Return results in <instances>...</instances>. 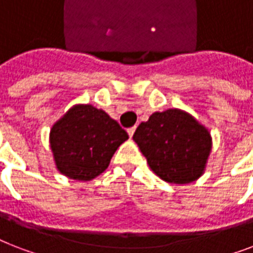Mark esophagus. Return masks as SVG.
Here are the masks:
<instances>
[{
    "instance_id": "esophagus-1",
    "label": "esophagus",
    "mask_w": 253,
    "mask_h": 253,
    "mask_svg": "<svg viewBox=\"0 0 253 253\" xmlns=\"http://www.w3.org/2000/svg\"><path fill=\"white\" fill-rule=\"evenodd\" d=\"M135 130H136V127H130V128H128V130H127V134H128V136H130V138H132V135H134V132H135Z\"/></svg>"
}]
</instances>
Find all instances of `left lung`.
Here are the masks:
<instances>
[{"mask_svg":"<svg viewBox=\"0 0 253 253\" xmlns=\"http://www.w3.org/2000/svg\"><path fill=\"white\" fill-rule=\"evenodd\" d=\"M132 139L151 170L176 185L198 180L206 170L212 148L208 127L177 107L154 113L139 125Z\"/></svg>","mask_w":253,"mask_h":253,"instance_id":"8db88e82","label":"left lung"}]
</instances>
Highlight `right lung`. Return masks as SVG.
<instances>
[{
	"label": "right lung",
	"instance_id": "obj_1",
	"mask_svg": "<svg viewBox=\"0 0 253 253\" xmlns=\"http://www.w3.org/2000/svg\"><path fill=\"white\" fill-rule=\"evenodd\" d=\"M128 135L118 122L89 103L69 107L49 130V148L63 176L90 181L106 170Z\"/></svg>",
	"mask_w": 253,
	"mask_h": 253
}]
</instances>
